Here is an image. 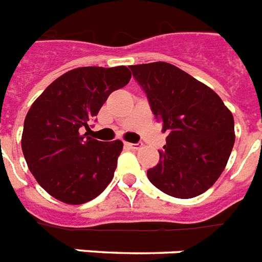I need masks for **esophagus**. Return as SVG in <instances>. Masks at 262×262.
Masks as SVG:
<instances>
[{
    "label": "esophagus",
    "instance_id": "34e87169",
    "mask_svg": "<svg viewBox=\"0 0 262 262\" xmlns=\"http://www.w3.org/2000/svg\"><path fill=\"white\" fill-rule=\"evenodd\" d=\"M125 147L129 149H137L139 148V144H136V143H125Z\"/></svg>",
    "mask_w": 262,
    "mask_h": 262
}]
</instances>
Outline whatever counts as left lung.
Wrapping results in <instances>:
<instances>
[{"label": "left lung", "instance_id": "8db88e82", "mask_svg": "<svg viewBox=\"0 0 262 262\" xmlns=\"http://www.w3.org/2000/svg\"><path fill=\"white\" fill-rule=\"evenodd\" d=\"M130 70L167 135L148 180L170 196L201 195L228 162L235 143L232 114L215 92L176 66L157 61Z\"/></svg>", "mask_w": 262, "mask_h": 262}]
</instances>
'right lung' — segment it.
I'll use <instances>...</instances> for the list:
<instances>
[{"instance_id": "1", "label": "right lung", "mask_w": 262, "mask_h": 262, "mask_svg": "<svg viewBox=\"0 0 262 262\" xmlns=\"http://www.w3.org/2000/svg\"><path fill=\"white\" fill-rule=\"evenodd\" d=\"M130 77L125 66L81 67L57 78L34 101L26 115L21 149L30 171L49 195L81 205L111 183L122 141H99L88 137V130L108 96ZM81 128L87 129L85 135Z\"/></svg>"}]
</instances>
